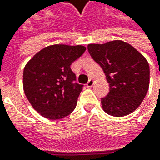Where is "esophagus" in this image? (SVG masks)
<instances>
[{
	"label": "esophagus",
	"instance_id": "esophagus-1",
	"mask_svg": "<svg viewBox=\"0 0 160 160\" xmlns=\"http://www.w3.org/2000/svg\"><path fill=\"white\" fill-rule=\"evenodd\" d=\"M93 83H94L93 79H90L89 81H88V83H86V86H87V87H92V86L93 85Z\"/></svg>",
	"mask_w": 160,
	"mask_h": 160
}]
</instances>
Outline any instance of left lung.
<instances>
[{
	"instance_id": "8db88e82",
	"label": "left lung",
	"mask_w": 160,
	"mask_h": 160,
	"mask_svg": "<svg viewBox=\"0 0 160 160\" xmlns=\"http://www.w3.org/2000/svg\"><path fill=\"white\" fill-rule=\"evenodd\" d=\"M87 49L109 83L108 95L102 98L103 110L113 117L133 112L150 85V67L146 58L132 45L119 40L89 44Z\"/></svg>"
}]
</instances>
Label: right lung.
<instances>
[{"mask_svg":"<svg viewBox=\"0 0 160 160\" xmlns=\"http://www.w3.org/2000/svg\"><path fill=\"white\" fill-rule=\"evenodd\" d=\"M85 50L82 45H51L41 50L26 65L24 92L42 117L60 119L75 109L83 85L76 83L77 77L70 66Z\"/></svg>","mask_w":160,"mask_h":160,"instance_id":"right-lung-1","label":"right lung"}]
</instances>
